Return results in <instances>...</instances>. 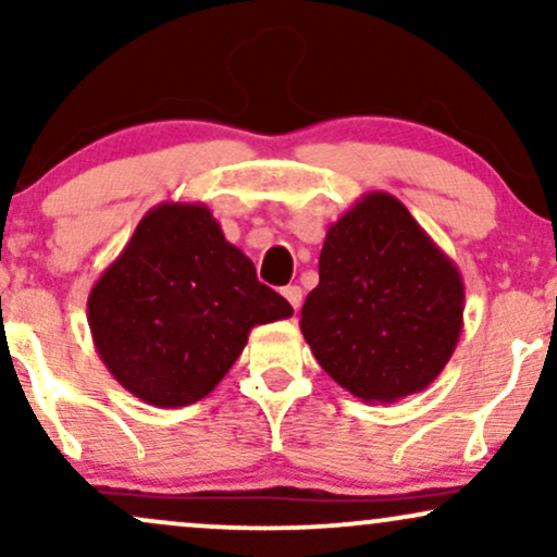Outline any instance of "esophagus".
Wrapping results in <instances>:
<instances>
[{"mask_svg": "<svg viewBox=\"0 0 557 557\" xmlns=\"http://www.w3.org/2000/svg\"><path fill=\"white\" fill-rule=\"evenodd\" d=\"M283 296H285L287 304L293 306V311L300 309V300H304V290H300L298 285H285L283 287Z\"/></svg>", "mask_w": 557, "mask_h": 557, "instance_id": "obj_1", "label": "esophagus"}]
</instances>
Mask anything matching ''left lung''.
I'll return each instance as SVG.
<instances>
[{"mask_svg":"<svg viewBox=\"0 0 557 557\" xmlns=\"http://www.w3.org/2000/svg\"><path fill=\"white\" fill-rule=\"evenodd\" d=\"M463 280L395 196L363 194L319 253L300 332L319 367L363 403H395L437 380L463 330Z\"/></svg>","mask_w":557,"mask_h":557,"instance_id":"8db88e82","label":"left lung"}]
</instances>
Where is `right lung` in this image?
<instances>
[{
    "mask_svg": "<svg viewBox=\"0 0 557 557\" xmlns=\"http://www.w3.org/2000/svg\"><path fill=\"white\" fill-rule=\"evenodd\" d=\"M290 314L203 203L146 212L88 293L99 359L127 393L159 408L207 398L251 330Z\"/></svg>",
    "mask_w": 557,
    "mask_h": 557,
    "instance_id": "right-lung-1",
    "label": "right lung"
}]
</instances>
